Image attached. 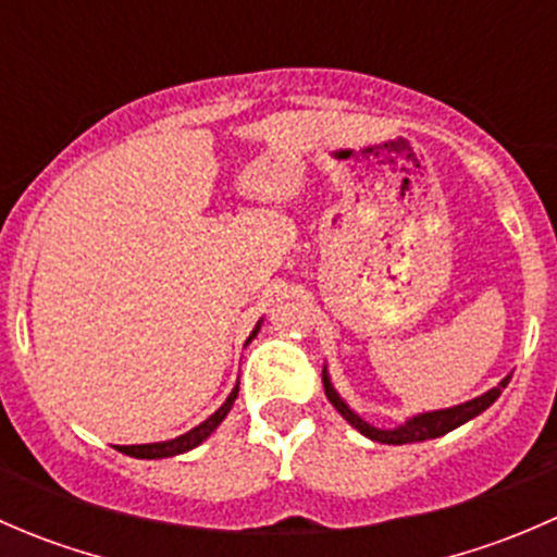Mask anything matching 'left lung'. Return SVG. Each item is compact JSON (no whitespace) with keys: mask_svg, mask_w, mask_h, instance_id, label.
<instances>
[{"mask_svg":"<svg viewBox=\"0 0 557 557\" xmlns=\"http://www.w3.org/2000/svg\"><path fill=\"white\" fill-rule=\"evenodd\" d=\"M507 383H509V377H504L496 387H491V391L482 393V396L471 398V401L458 404V407L414 414V418H409L404 425H396V429H377V425L367 423L361 414H356L350 407H347V401L334 391L329 372L323 369L325 396H329V401L334 404L336 412H339L342 418L352 425V429H358L363 436L380 442V445H409V442H425V440H436V436L450 434L453 429H458V425L469 423L471 418H476L480 412H485V409L491 407L498 396H502V387H507Z\"/></svg>","mask_w":557,"mask_h":557,"instance_id":"8db88e82","label":"left lung"}]
</instances>
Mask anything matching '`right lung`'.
I'll return each mask as SVG.
<instances>
[{"label": "right lung", "mask_w": 557, "mask_h": 557, "mask_svg": "<svg viewBox=\"0 0 557 557\" xmlns=\"http://www.w3.org/2000/svg\"><path fill=\"white\" fill-rule=\"evenodd\" d=\"M258 329H261V323H258L256 329H252L250 339H252V336L258 334ZM250 339H247V342H250ZM237 393H239V383L234 385V391L228 393V398H226V401L221 404V409H218V412H212L210 418L205 420V423H199V425H196V429H190L188 434L177 436V440H170V442H153V445H121V447H117V450L126 453V455H132V458H145V460L172 458V455H180V453L194 450V447H199L201 442H205L207 436H210L212 431H215L218 425L223 423V418H226V414H228V409L234 407V398H237Z\"/></svg>", "instance_id": "1"}]
</instances>
